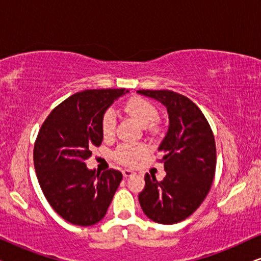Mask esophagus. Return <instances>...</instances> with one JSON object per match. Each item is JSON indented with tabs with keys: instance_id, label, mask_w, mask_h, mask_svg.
<instances>
[{
	"instance_id": "obj_1",
	"label": "esophagus",
	"mask_w": 261,
	"mask_h": 261,
	"mask_svg": "<svg viewBox=\"0 0 261 261\" xmlns=\"http://www.w3.org/2000/svg\"><path fill=\"white\" fill-rule=\"evenodd\" d=\"M122 174H123V177L124 178H127V177H130V176H133V174H134V172H133V171H132V170H123L122 171Z\"/></svg>"
}]
</instances>
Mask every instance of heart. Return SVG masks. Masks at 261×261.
Segmentation results:
<instances>
[{"label":"heart","mask_w":261,"mask_h":261,"mask_svg":"<svg viewBox=\"0 0 261 261\" xmlns=\"http://www.w3.org/2000/svg\"><path fill=\"white\" fill-rule=\"evenodd\" d=\"M126 112L134 117L139 123L144 127L151 126L158 120L159 113L155 106L147 99L141 97H134L129 99L124 106ZM116 114L114 109L109 108L103 114L101 128L102 134L105 139H110L115 134L116 128ZM148 148L144 144H122L115 149L114 152V158L123 165L132 166L134 165L138 160L147 154Z\"/></svg>","instance_id":"heart-1"}]
</instances>
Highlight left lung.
I'll return each instance as SVG.
<instances>
[{"label":"left lung","instance_id":"obj_1","mask_svg":"<svg viewBox=\"0 0 261 261\" xmlns=\"http://www.w3.org/2000/svg\"><path fill=\"white\" fill-rule=\"evenodd\" d=\"M166 107L169 129L158 151L166 176H145L139 194L145 215L162 224L183 221L201 205L212 188L216 169V145L212 128L191 99L171 90H138Z\"/></svg>","mask_w":261,"mask_h":261}]
</instances>
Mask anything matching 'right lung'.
I'll list each match as a JSON object with an SVG mask.
<instances>
[{"instance_id":"right-lung-1","label":"right lung","mask_w":261,"mask_h":261,"mask_svg":"<svg viewBox=\"0 0 261 261\" xmlns=\"http://www.w3.org/2000/svg\"><path fill=\"white\" fill-rule=\"evenodd\" d=\"M126 89L77 92L49 113L34 144V167L49 205L67 222L88 227L106 216L122 180L120 171L89 170L85 160L102 144L103 114Z\"/></svg>"}]
</instances>
